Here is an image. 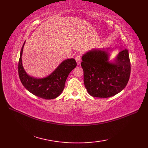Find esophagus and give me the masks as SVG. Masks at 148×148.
<instances>
[{
	"label": "esophagus",
	"instance_id": "obj_1",
	"mask_svg": "<svg viewBox=\"0 0 148 148\" xmlns=\"http://www.w3.org/2000/svg\"><path fill=\"white\" fill-rule=\"evenodd\" d=\"M75 60H76V61L78 65L80 64L81 61V55L80 54H77L76 56H75Z\"/></svg>",
	"mask_w": 148,
	"mask_h": 148
}]
</instances>
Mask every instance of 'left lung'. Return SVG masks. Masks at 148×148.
I'll list each match as a JSON object with an SVG mask.
<instances>
[{
	"instance_id": "obj_1",
	"label": "left lung",
	"mask_w": 148,
	"mask_h": 148,
	"mask_svg": "<svg viewBox=\"0 0 148 148\" xmlns=\"http://www.w3.org/2000/svg\"><path fill=\"white\" fill-rule=\"evenodd\" d=\"M84 83L91 96L108 98L125 88L130 75V61L127 49L119 52L115 62H108V53L93 49L83 56Z\"/></svg>"
}]
</instances>
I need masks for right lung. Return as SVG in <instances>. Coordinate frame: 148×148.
<instances>
[{
	"mask_svg": "<svg viewBox=\"0 0 148 148\" xmlns=\"http://www.w3.org/2000/svg\"><path fill=\"white\" fill-rule=\"evenodd\" d=\"M23 44L21 49L18 62V74L23 86L33 95L47 100L53 99L60 95L64 89L65 81L69 74L76 67L74 58L65 60L49 76L41 79H36L28 75L22 66L21 55Z\"/></svg>",
	"mask_w": 148,
	"mask_h": 148,
	"instance_id": "right-lung-1",
	"label": "right lung"
}]
</instances>
